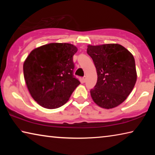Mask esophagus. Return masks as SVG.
I'll return each mask as SVG.
<instances>
[{"label": "esophagus", "mask_w": 155, "mask_h": 155, "mask_svg": "<svg viewBox=\"0 0 155 155\" xmlns=\"http://www.w3.org/2000/svg\"><path fill=\"white\" fill-rule=\"evenodd\" d=\"M83 82H86V80H87V78H86L85 76L83 78Z\"/></svg>", "instance_id": "34e87169"}]
</instances>
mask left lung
<instances>
[{"instance_id":"left-lung-1","label":"left lung","mask_w":155,"mask_h":155,"mask_svg":"<svg viewBox=\"0 0 155 155\" xmlns=\"http://www.w3.org/2000/svg\"><path fill=\"white\" fill-rule=\"evenodd\" d=\"M87 52L98 75L95 87L90 91L91 98L101 108H115L127 98L135 85L134 57L118 44L88 45Z\"/></svg>"}]
</instances>
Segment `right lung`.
I'll use <instances>...</instances> for the list:
<instances>
[{"label":"right lung","mask_w":155,"mask_h":155,"mask_svg":"<svg viewBox=\"0 0 155 155\" xmlns=\"http://www.w3.org/2000/svg\"><path fill=\"white\" fill-rule=\"evenodd\" d=\"M75 46L51 43L33 49L25 59L23 72L31 96L44 108L65 104L80 82L73 76Z\"/></svg>","instance_id":"obj_1"}]
</instances>
